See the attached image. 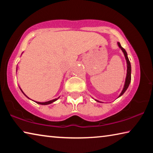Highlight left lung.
<instances>
[{"mask_svg":"<svg viewBox=\"0 0 153 153\" xmlns=\"http://www.w3.org/2000/svg\"><path fill=\"white\" fill-rule=\"evenodd\" d=\"M117 45L119 46V47H120L121 49V51H123L124 56H125V57H126V62H127V75H126V82H125V84H124V87L123 88V90L121 91L120 95L119 96V97H120L121 95H123V93L126 91V90L128 89L129 84H130V82H131V64H130V62H129V59L128 57V55H127V53H126L125 49H124L122 46H121L120 42H117ZM95 100L97 102H99L97 100Z\"/></svg>","mask_w":153,"mask_h":153,"instance_id":"obj_1","label":"left lung"}]
</instances>
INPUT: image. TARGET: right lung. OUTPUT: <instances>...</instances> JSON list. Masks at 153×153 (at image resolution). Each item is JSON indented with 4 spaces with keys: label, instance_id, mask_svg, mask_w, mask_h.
<instances>
[{
    "label": "right lung",
    "instance_id": "add662e5",
    "mask_svg": "<svg viewBox=\"0 0 153 153\" xmlns=\"http://www.w3.org/2000/svg\"><path fill=\"white\" fill-rule=\"evenodd\" d=\"M20 90H22V89H21L20 88ZM22 92H23V93H24V92H23L22 91ZM24 94L25 96V97H26L27 98H28L27 97V96L26 95H25V94H24ZM55 98V99H53V100H49V101H47V102H36V101H35L36 103H38V104H40V105H49V104H51V103H52V102H55V101H56V100H57L58 99V98Z\"/></svg>",
    "mask_w": 153,
    "mask_h": 153
}]
</instances>
